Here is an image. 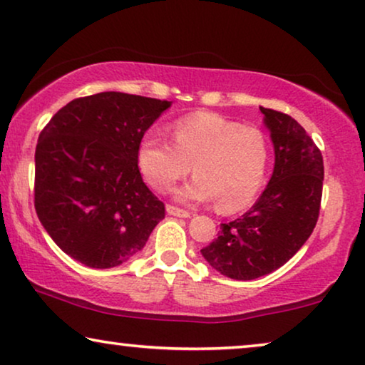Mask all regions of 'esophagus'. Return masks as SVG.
I'll use <instances>...</instances> for the list:
<instances>
[{
  "label": "esophagus",
  "instance_id": "34e87169",
  "mask_svg": "<svg viewBox=\"0 0 365 365\" xmlns=\"http://www.w3.org/2000/svg\"><path fill=\"white\" fill-rule=\"evenodd\" d=\"M166 211H168V214H171V216H176V217H189V216H191V214H189L187 211H184V209L178 207V206H173V204H168Z\"/></svg>",
  "mask_w": 365,
  "mask_h": 365
}]
</instances>
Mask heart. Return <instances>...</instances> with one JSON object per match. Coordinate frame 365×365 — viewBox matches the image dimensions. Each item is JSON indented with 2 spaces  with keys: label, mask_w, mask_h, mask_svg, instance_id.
Wrapping results in <instances>:
<instances>
[{
  "label": "heart",
  "mask_w": 365,
  "mask_h": 365,
  "mask_svg": "<svg viewBox=\"0 0 365 365\" xmlns=\"http://www.w3.org/2000/svg\"><path fill=\"white\" fill-rule=\"evenodd\" d=\"M173 144L148 131L138 146L144 181L168 192L191 171L194 178L176 192L184 202L212 201L217 211L246 207L261 189L269 163L266 134L216 113H192L171 128Z\"/></svg>",
  "instance_id": "obj_1"
}]
</instances>
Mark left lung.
Instances as JSON below:
<instances>
[{"instance_id": "left-lung-1", "label": "left lung", "mask_w": 365, "mask_h": 365, "mask_svg": "<svg viewBox=\"0 0 365 365\" xmlns=\"http://www.w3.org/2000/svg\"><path fill=\"white\" fill-rule=\"evenodd\" d=\"M259 109L276 154L271 181L247 212L221 224L217 239L201 249L216 271L237 281L284 266L312 234L322 199L321 149L289 114Z\"/></svg>"}]
</instances>
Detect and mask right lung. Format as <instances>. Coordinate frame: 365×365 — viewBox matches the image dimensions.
<instances>
[{
    "label": "right lung",
    "mask_w": 365,
    "mask_h": 365,
    "mask_svg": "<svg viewBox=\"0 0 365 365\" xmlns=\"http://www.w3.org/2000/svg\"><path fill=\"white\" fill-rule=\"evenodd\" d=\"M169 106L136 94L98 93L73 99L39 133L34 209L61 251L84 266L126 262L166 216L139 173L138 146Z\"/></svg>",
    "instance_id": "right-lung-1"
}]
</instances>
